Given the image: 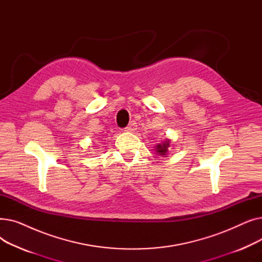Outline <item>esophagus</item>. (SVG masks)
Returning a JSON list of instances; mask_svg holds the SVG:
<instances>
[{
    "label": "esophagus",
    "mask_w": 262,
    "mask_h": 262,
    "mask_svg": "<svg viewBox=\"0 0 262 262\" xmlns=\"http://www.w3.org/2000/svg\"><path fill=\"white\" fill-rule=\"evenodd\" d=\"M137 129V123L135 122V121H132L128 125L124 128V130L125 132H129V133H133V132H135Z\"/></svg>",
    "instance_id": "1"
}]
</instances>
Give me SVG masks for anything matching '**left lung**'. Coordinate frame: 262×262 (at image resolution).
Instances as JSON below:
<instances>
[{"label":"left lung","mask_w":262,"mask_h":262,"mask_svg":"<svg viewBox=\"0 0 262 262\" xmlns=\"http://www.w3.org/2000/svg\"><path fill=\"white\" fill-rule=\"evenodd\" d=\"M169 147H170V139H166V141H163L160 144H157L155 146V150L158 155L166 156L168 154Z\"/></svg>","instance_id":"left-lung-1"}]
</instances>
